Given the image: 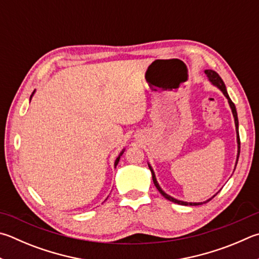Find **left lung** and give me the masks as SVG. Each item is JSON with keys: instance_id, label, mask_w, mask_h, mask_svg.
<instances>
[{"instance_id": "8db88e82", "label": "left lung", "mask_w": 259, "mask_h": 259, "mask_svg": "<svg viewBox=\"0 0 259 259\" xmlns=\"http://www.w3.org/2000/svg\"><path fill=\"white\" fill-rule=\"evenodd\" d=\"M205 73L207 74V77L209 78V80L213 82V84H215V86H218L221 91L223 92V94H224V96L228 98V101H229V104H230V106H231V110H232V113H233V116H234V122H236V128H237V134H238V158H239V155H240V137H239V129H238V124H239V122H238V114H237V110H236V105H234V103L231 101V98L229 97V95H228V92H227V87H225V84H224V82H223V80H222V78H221L218 73H216L215 71H213V70H206L205 71ZM237 163H238V159H237ZM149 166V165H148ZM149 170H150V172H152V176H153V181H154V185H155V187L157 188V190L161 192V195L163 196V197H165L166 199H168L170 201H173V203H176V204H179V205H190V206H196V205H201V204H205V203H207V201H209L210 199H208V200H206V201H204V203H187V201H181V200H178V199H175L173 198V197H171V196H168V195H166L165 192H164L162 189H161V187L158 186V183H157V181H156V178H155V175H154V171H153V168L149 166Z\"/></svg>"}]
</instances>
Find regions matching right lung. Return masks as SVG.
Instances as JSON below:
<instances>
[{"mask_svg": "<svg viewBox=\"0 0 259 259\" xmlns=\"http://www.w3.org/2000/svg\"><path fill=\"white\" fill-rule=\"evenodd\" d=\"M30 98H31V96H30ZM121 155H122V153H121V154H120V156H121ZM120 156H119V157H117V158H116V161H115V163H114V165H115V166H116V165H117V163H119V159H120Z\"/></svg>", "mask_w": 259, "mask_h": 259, "instance_id": "right-lung-1", "label": "right lung"}]
</instances>
